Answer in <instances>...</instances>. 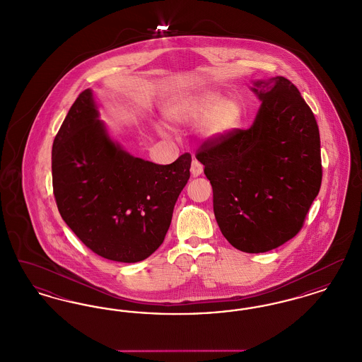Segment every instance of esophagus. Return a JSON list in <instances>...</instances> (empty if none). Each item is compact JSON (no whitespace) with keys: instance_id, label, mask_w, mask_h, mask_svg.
Segmentation results:
<instances>
[{"instance_id":"34e87169","label":"esophagus","mask_w":362,"mask_h":362,"mask_svg":"<svg viewBox=\"0 0 362 362\" xmlns=\"http://www.w3.org/2000/svg\"><path fill=\"white\" fill-rule=\"evenodd\" d=\"M189 171H191V175H192L194 177H197V176H199V175L202 173V171H204V165H202L198 160H192Z\"/></svg>"}]
</instances>
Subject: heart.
I'll list each match as a JSON object with an SVG mask.
<instances>
[{
	"label": "heart",
	"instance_id": "b5f03b06",
	"mask_svg": "<svg viewBox=\"0 0 362 362\" xmlns=\"http://www.w3.org/2000/svg\"><path fill=\"white\" fill-rule=\"evenodd\" d=\"M243 110L236 99H225L216 89H202L173 98L164 110L171 126L199 123V134L209 142L228 137L240 124Z\"/></svg>",
	"mask_w": 362,
	"mask_h": 362
}]
</instances>
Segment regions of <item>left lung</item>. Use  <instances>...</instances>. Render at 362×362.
Masks as SVG:
<instances>
[{"instance_id": "left-lung-1", "label": "left lung", "mask_w": 362, "mask_h": 362, "mask_svg": "<svg viewBox=\"0 0 362 362\" xmlns=\"http://www.w3.org/2000/svg\"><path fill=\"white\" fill-rule=\"evenodd\" d=\"M262 102L247 130L197 153L213 187V209L225 239L248 254L294 238L322 185L320 136L315 115L285 77L254 81Z\"/></svg>"}]
</instances>
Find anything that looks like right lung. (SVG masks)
<instances>
[{"label": "right lung", "instance_id": "obj_1", "mask_svg": "<svg viewBox=\"0 0 362 362\" xmlns=\"http://www.w3.org/2000/svg\"><path fill=\"white\" fill-rule=\"evenodd\" d=\"M90 89L78 95L52 153V189L61 217L95 254L136 263L161 245L187 185L191 155L158 165L123 151L98 119Z\"/></svg>", "mask_w": 362, "mask_h": 362}]
</instances>
